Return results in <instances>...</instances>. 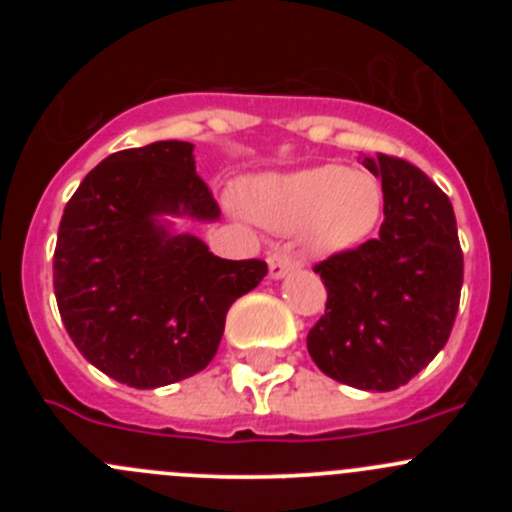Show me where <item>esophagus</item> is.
<instances>
[{
  "instance_id": "obj_1",
  "label": "esophagus",
  "mask_w": 512,
  "mask_h": 512,
  "mask_svg": "<svg viewBox=\"0 0 512 512\" xmlns=\"http://www.w3.org/2000/svg\"><path fill=\"white\" fill-rule=\"evenodd\" d=\"M267 265H270L272 280H282L287 272H292L294 267H297V262H294V257L287 255V252H272V255L267 257Z\"/></svg>"
}]
</instances>
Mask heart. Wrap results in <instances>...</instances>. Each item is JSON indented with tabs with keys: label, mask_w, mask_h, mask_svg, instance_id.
<instances>
[{
	"label": "heart",
	"mask_w": 512,
	"mask_h": 512,
	"mask_svg": "<svg viewBox=\"0 0 512 512\" xmlns=\"http://www.w3.org/2000/svg\"><path fill=\"white\" fill-rule=\"evenodd\" d=\"M242 200L257 223L272 230L304 227L312 250L344 252L379 225L384 188L369 170L327 163L252 178Z\"/></svg>",
	"instance_id": "heart-1"
}]
</instances>
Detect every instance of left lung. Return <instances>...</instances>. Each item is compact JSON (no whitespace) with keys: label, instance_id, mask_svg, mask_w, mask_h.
<instances>
[{"label":"left lung","instance_id":"left-lung-1","mask_svg":"<svg viewBox=\"0 0 512 512\" xmlns=\"http://www.w3.org/2000/svg\"><path fill=\"white\" fill-rule=\"evenodd\" d=\"M379 237L319 262L327 312L309 329L314 364L339 384L394 391L426 369L451 337L463 285L451 200L423 170L379 153Z\"/></svg>","mask_w":512,"mask_h":512}]
</instances>
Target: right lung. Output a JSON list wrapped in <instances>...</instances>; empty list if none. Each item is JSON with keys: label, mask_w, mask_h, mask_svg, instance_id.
Wrapping results in <instances>:
<instances>
[{"label": "right lung", "mask_w": 512, "mask_h": 512, "mask_svg": "<svg viewBox=\"0 0 512 512\" xmlns=\"http://www.w3.org/2000/svg\"><path fill=\"white\" fill-rule=\"evenodd\" d=\"M193 143L156 141L96 165L61 215L54 292L86 361L133 389H158L213 361L227 309L267 275L223 260L173 218L220 220Z\"/></svg>", "instance_id": "obj_1"}]
</instances>
